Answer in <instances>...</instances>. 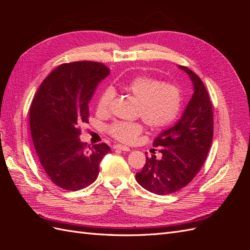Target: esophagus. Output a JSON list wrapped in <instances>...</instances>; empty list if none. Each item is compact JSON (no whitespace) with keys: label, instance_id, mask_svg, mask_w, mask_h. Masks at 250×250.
I'll return each mask as SVG.
<instances>
[{"label":"esophagus","instance_id":"1","mask_svg":"<svg viewBox=\"0 0 250 250\" xmlns=\"http://www.w3.org/2000/svg\"><path fill=\"white\" fill-rule=\"evenodd\" d=\"M113 149H120L122 151H130L129 147L124 146V145H115V146H113Z\"/></svg>","mask_w":250,"mask_h":250}]
</instances>
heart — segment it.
<instances>
[{"mask_svg": "<svg viewBox=\"0 0 250 250\" xmlns=\"http://www.w3.org/2000/svg\"><path fill=\"white\" fill-rule=\"evenodd\" d=\"M121 87L140 102L139 116L151 129H161L173 123L183 107L181 90L171 83H163L147 76H137L122 82ZM113 97V89L105 88L98 98L97 111L101 115L106 113ZM142 130L143 127L139 123L120 121L108 127L111 137L123 143H132Z\"/></svg>", "mask_w": 250, "mask_h": 250, "instance_id": "heart-1", "label": "heart"}]
</instances>
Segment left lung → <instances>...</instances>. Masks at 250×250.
Instances as JSON below:
<instances>
[{
    "instance_id": "8db88e82",
    "label": "left lung",
    "mask_w": 250,
    "mask_h": 250,
    "mask_svg": "<svg viewBox=\"0 0 250 250\" xmlns=\"http://www.w3.org/2000/svg\"><path fill=\"white\" fill-rule=\"evenodd\" d=\"M193 83V96L180 119L155 138L162 157L146 156V164L135 179L147 191L168 195L185 188L196 176L213 141V107L201 79L186 66L178 65Z\"/></svg>"
}]
</instances>
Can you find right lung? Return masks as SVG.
Wrapping results in <instances>:
<instances>
[{"instance_id":"1","label":"right lung","mask_w":250,"mask_h":250,"mask_svg":"<svg viewBox=\"0 0 250 250\" xmlns=\"http://www.w3.org/2000/svg\"><path fill=\"white\" fill-rule=\"evenodd\" d=\"M110 70L94 62L63 63L37 89L30 107V129L41 165L56 186L77 191L99 174L106 144L86 147L80 126L88 123V103Z\"/></svg>"}]
</instances>
